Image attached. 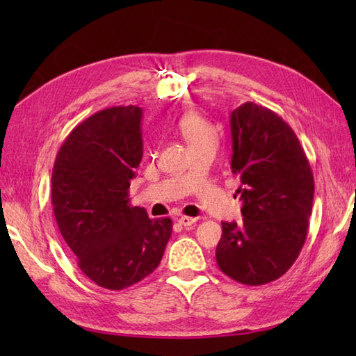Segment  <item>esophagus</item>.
<instances>
[{"label": "esophagus", "instance_id": "34e87169", "mask_svg": "<svg viewBox=\"0 0 356 356\" xmlns=\"http://www.w3.org/2000/svg\"><path fill=\"white\" fill-rule=\"evenodd\" d=\"M177 222L182 225V226H191L193 223H195V218L194 217H188V216H182L177 218Z\"/></svg>", "mask_w": 356, "mask_h": 356}]
</instances>
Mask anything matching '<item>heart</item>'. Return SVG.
I'll return each instance as SVG.
<instances>
[{"mask_svg":"<svg viewBox=\"0 0 356 356\" xmlns=\"http://www.w3.org/2000/svg\"><path fill=\"white\" fill-rule=\"evenodd\" d=\"M179 131L184 136L188 145L191 148L202 145L205 142H216L217 133L214 127L208 122L207 118H203L197 113H188L179 120Z\"/></svg>","mask_w":356,"mask_h":356,"instance_id":"heart-1","label":"heart"}]
</instances>
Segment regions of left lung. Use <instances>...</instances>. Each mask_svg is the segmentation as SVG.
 Returning <instances> with one entry per match:
<instances>
[{
  "label": "left lung",
  "mask_w": 356,
  "mask_h": 356,
  "mask_svg": "<svg viewBox=\"0 0 356 356\" xmlns=\"http://www.w3.org/2000/svg\"><path fill=\"white\" fill-rule=\"evenodd\" d=\"M231 138L243 222L222 223L216 259L232 280L260 286L298 259L312 214L314 174L297 134L266 107L246 102L234 110Z\"/></svg>",
  "instance_id": "obj_1"
}]
</instances>
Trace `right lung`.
Instances as JSON below:
<instances>
[{
	"mask_svg": "<svg viewBox=\"0 0 356 356\" xmlns=\"http://www.w3.org/2000/svg\"><path fill=\"white\" fill-rule=\"evenodd\" d=\"M142 110L136 105L95 113L59 148L51 172L53 213L82 274L97 286L122 291L162 260L171 218H151L130 205L142 161Z\"/></svg>",
	"mask_w": 356,
	"mask_h": 356,
	"instance_id": "1",
	"label": "right lung"
}]
</instances>
